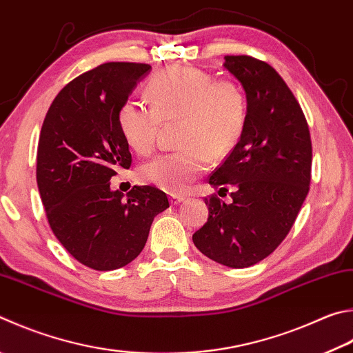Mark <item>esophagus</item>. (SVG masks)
<instances>
[{"mask_svg":"<svg viewBox=\"0 0 353 353\" xmlns=\"http://www.w3.org/2000/svg\"><path fill=\"white\" fill-rule=\"evenodd\" d=\"M171 203L172 205H177V203H181V202H183L185 201V196H182V194H171Z\"/></svg>","mask_w":353,"mask_h":353,"instance_id":"1","label":"esophagus"}]
</instances>
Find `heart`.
I'll use <instances>...</instances> for the list:
<instances>
[{
	"label": "heart",
	"mask_w": 353,
	"mask_h": 353,
	"mask_svg": "<svg viewBox=\"0 0 353 353\" xmlns=\"http://www.w3.org/2000/svg\"><path fill=\"white\" fill-rule=\"evenodd\" d=\"M151 108L125 101L117 111V125L128 145L146 156L154 151L162 123L181 121V151L143 163L139 179L170 193L183 191L216 160L238 143L247 121L248 100L238 81L201 69L171 66L146 83Z\"/></svg>",
	"instance_id": "b5f03b06"
}]
</instances>
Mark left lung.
Masks as SVG:
<instances>
[{
    "label": "left lung",
    "mask_w": 353,
    "mask_h": 353,
    "mask_svg": "<svg viewBox=\"0 0 353 353\" xmlns=\"http://www.w3.org/2000/svg\"><path fill=\"white\" fill-rule=\"evenodd\" d=\"M223 66L247 92L243 132L211 172L225 196L205 197L208 221L194 245L222 265L243 268L265 259L290 232L310 190L312 140L305 115L276 70L250 55H225Z\"/></svg>",
    "instance_id": "8db88e82"
}]
</instances>
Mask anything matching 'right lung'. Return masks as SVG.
<instances>
[{"label":"right lung","mask_w":353,"mask_h":353,"mask_svg":"<svg viewBox=\"0 0 353 353\" xmlns=\"http://www.w3.org/2000/svg\"><path fill=\"white\" fill-rule=\"evenodd\" d=\"M146 63L111 61L69 81L44 117L37 183L55 238L83 265L108 272L142 252L154 217L170 207L156 187L111 191L117 170L132 163L117 111Z\"/></svg>","instance_id":"obj_1"}]
</instances>
